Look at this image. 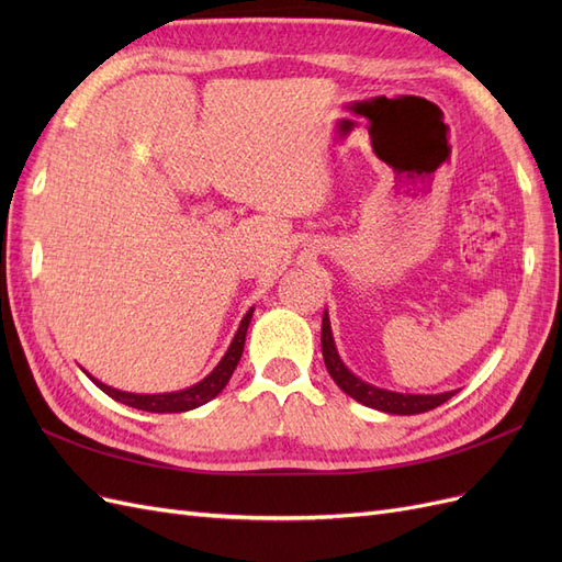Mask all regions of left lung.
<instances>
[{
	"instance_id": "8db88e82",
	"label": "left lung",
	"mask_w": 562,
	"mask_h": 562,
	"mask_svg": "<svg viewBox=\"0 0 562 562\" xmlns=\"http://www.w3.org/2000/svg\"><path fill=\"white\" fill-rule=\"evenodd\" d=\"M321 351H323V361H326V368L330 372V378L335 380V384L353 401H359L368 407H375V411H380V413L419 415V413L434 411V407H438L440 403H446L448 398L454 396V391H446V394H401V391H389V389H382V386H375L370 382H363L361 378H356L353 372L345 366V361L339 359L335 339H333V330H330L328 312H323Z\"/></svg>"
}]
</instances>
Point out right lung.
<instances>
[{
    "instance_id": "obj_1",
    "label": "right lung",
    "mask_w": 562,
    "mask_h": 562,
    "mask_svg": "<svg viewBox=\"0 0 562 562\" xmlns=\"http://www.w3.org/2000/svg\"><path fill=\"white\" fill-rule=\"evenodd\" d=\"M252 310L255 307H250L246 312V316L241 318L239 330H236L229 349L225 351L223 359H220V363L211 370V375H206L201 382L187 386V389L168 391V394H131V391L112 389V386L103 384L100 380H95L93 375H89V372H87V375L98 389H103L110 398L124 403V405H131V407H138V411H147V413H187V411H194V407L215 398L220 391L227 386L236 366H239L241 353H244V345H246L248 323L252 318Z\"/></svg>"
}]
</instances>
